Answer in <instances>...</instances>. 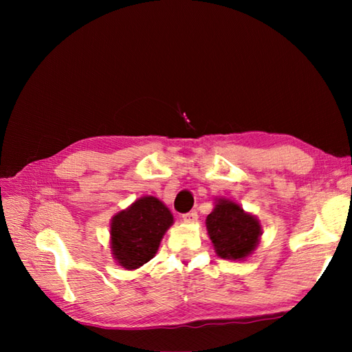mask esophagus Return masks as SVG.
I'll return each instance as SVG.
<instances>
[{
    "instance_id": "esophagus-1",
    "label": "esophagus",
    "mask_w": 352,
    "mask_h": 352,
    "mask_svg": "<svg viewBox=\"0 0 352 352\" xmlns=\"http://www.w3.org/2000/svg\"><path fill=\"white\" fill-rule=\"evenodd\" d=\"M197 212L195 211H190V212H186V214H183L182 216V219H183V222H186V223H194L195 220H197Z\"/></svg>"
}]
</instances>
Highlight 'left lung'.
I'll use <instances>...</instances> for the list:
<instances>
[{"label":"left lung","mask_w":352,"mask_h":352,"mask_svg":"<svg viewBox=\"0 0 352 352\" xmlns=\"http://www.w3.org/2000/svg\"><path fill=\"white\" fill-rule=\"evenodd\" d=\"M205 223L219 258L243 261L259 245L262 236L259 219L233 200L216 199L214 210L208 214Z\"/></svg>","instance_id":"1"}]
</instances>
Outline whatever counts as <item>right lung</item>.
<instances>
[{"label":"right lung","mask_w":352,"mask_h":352,"mask_svg":"<svg viewBox=\"0 0 352 352\" xmlns=\"http://www.w3.org/2000/svg\"><path fill=\"white\" fill-rule=\"evenodd\" d=\"M174 216L162 200L153 195L136 199L110 220V250L113 259L126 270H136L158 252L160 242Z\"/></svg>","instance_id":"obj_1"}]
</instances>
